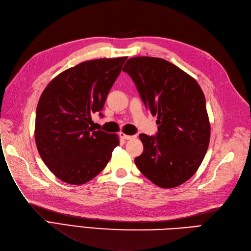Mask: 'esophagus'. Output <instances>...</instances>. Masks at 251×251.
Wrapping results in <instances>:
<instances>
[{"instance_id": "obj_1", "label": "esophagus", "mask_w": 251, "mask_h": 251, "mask_svg": "<svg viewBox=\"0 0 251 251\" xmlns=\"http://www.w3.org/2000/svg\"><path fill=\"white\" fill-rule=\"evenodd\" d=\"M120 137L123 140H132V139H135L136 136L135 135H127L124 132H120Z\"/></svg>"}]
</instances>
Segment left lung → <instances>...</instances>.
I'll use <instances>...</instances> for the list:
<instances>
[{
	"instance_id": "8db88e82",
	"label": "left lung",
	"mask_w": 251,
	"mask_h": 251,
	"mask_svg": "<svg viewBox=\"0 0 251 251\" xmlns=\"http://www.w3.org/2000/svg\"><path fill=\"white\" fill-rule=\"evenodd\" d=\"M123 72L132 78L146 108L157 116V134H140L144 151L135 165L157 187H178L196 173L208 148L204 94L192 76L163 58L133 57Z\"/></svg>"
}]
</instances>
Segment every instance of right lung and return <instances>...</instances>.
Segmentation results:
<instances>
[{"instance_id": "right-lung-1", "label": "right lung", "mask_w": 251, "mask_h": 251, "mask_svg": "<svg viewBox=\"0 0 251 251\" xmlns=\"http://www.w3.org/2000/svg\"><path fill=\"white\" fill-rule=\"evenodd\" d=\"M127 57L77 64L51 80L40 96L35 143L40 157L60 180L80 185L106 167L120 144L118 134L92 127ZM102 117L101 112H99Z\"/></svg>"}]
</instances>
